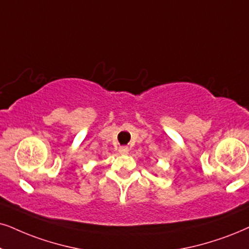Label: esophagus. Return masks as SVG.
Listing matches in <instances>:
<instances>
[{
    "instance_id": "obj_1",
    "label": "esophagus",
    "mask_w": 249,
    "mask_h": 249,
    "mask_svg": "<svg viewBox=\"0 0 249 249\" xmlns=\"http://www.w3.org/2000/svg\"><path fill=\"white\" fill-rule=\"evenodd\" d=\"M118 152L121 154H128V152H130V149H128V147H121L118 149Z\"/></svg>"
}]
</instances>
